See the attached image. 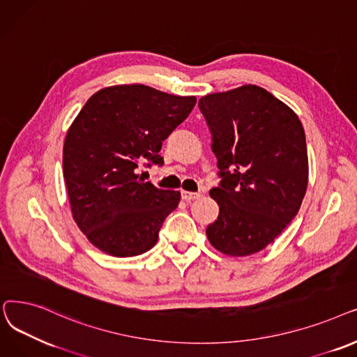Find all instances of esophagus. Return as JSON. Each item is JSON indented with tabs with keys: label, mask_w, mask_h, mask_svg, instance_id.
Listing matches in <instances>:
<instances>
[{
	"label": "esophagus",
	"mask_w": 357,
	"mask_h": 357,
	"mask_svg": "<svg viewBox=\"0 0 357 357\" xmlns=\"http://www.w3.org/2000/svg\"><path fill=\"white\" fill-rule=\"evenodd\" d=\"M181 197L185 200V202H192V200H196L200 197V193H193V192H185L183 190L181 192Z\"/></svg>",
	"instance_id": "34e87169"
}]
</instances>
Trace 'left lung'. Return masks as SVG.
<instances>
[{"label":"left lung","instance_id":"8db88e82","mask_svg":"<svg viewBox=\"0 0 357 357\" xmlns=\"http://www.w3.org/2000/svg\"><path fill=\"white\" fill-rule=\"evenodd\" d=\"M220 169L209 195L219 215L206 228L213 248L245 257L273 243L296 216L308 185V152L296 113L247 84L199 100Z\"/></svg>","mask_w":357,"mask_h":357}]
</instances>
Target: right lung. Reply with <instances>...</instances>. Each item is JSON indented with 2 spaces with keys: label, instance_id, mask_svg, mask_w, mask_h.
I'll list each match as a JSON object with an SVG mask.
<instances>
[{
  "label": "right lung",
  "instance_id": "add662e5",
  "mask_svg": "<svg viewBox=\"0 0 357 357\" xmlns=\"http://www.w3.org/2000/svg\"><path fill=\"white\" fill-rule=\"evenodd\" d=\"M195 105V96L122 84L98 90L74 119L63 142V178L75 224L100 251L133 257L157 244L181 196L145 183L137 168L145 160L162 164V141Z\"/></svg>",
  "mask_w": 357,
  "mask_h": 357
}]
</instances>
